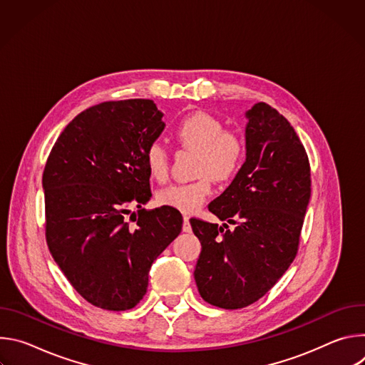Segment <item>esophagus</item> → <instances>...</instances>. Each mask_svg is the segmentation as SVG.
<instances>
[{
    "instance_id": "obj_1",
    "label": "esophagus",
    "mask_w": 365,
    "mask_h": 365,
    "mask_svg": "<svg viewBox=\"0 0 365 365\" xmlns=\"http://www.w3.org/2000/svg\"><path fill=\"white\" fill-rule=\"evenodd\" d=\"M189 218L187 215H183V232H190L192 231V227H190V222H189Z\"/></svg>"
}]
</instances>
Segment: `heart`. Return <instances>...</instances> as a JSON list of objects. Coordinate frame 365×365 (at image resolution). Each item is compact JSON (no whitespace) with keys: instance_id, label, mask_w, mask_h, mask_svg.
<instances>
[{"instance_id":"obj_1","label":"heart","mask_w":365,"mask_h":365,"mask_svg":"<svg viewBox=\"0 0 365 365\" xmlns=\"http://www.w3.org/2000/svg\"><path fill=\"white\" fill-rule=\"evenodd\" d=\"M173 138L185 150L196 153L189 183H176L158 192V202L180 212H193L212 193V180L232 179L244 165L247 145L237 131L225 130L224 123L207 113H195L180 120ZM150 178L163 183L169 178V154L160 143H151L144 153Z\"/></svg>"}]
</instances>
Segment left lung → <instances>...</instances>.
Here are the masks:
<instances>
[{"label":"left lung","mask_w":365,"mask_h":365,"mask_svg":"<svg viewBox=\"0 0 365 365\" xmlns=\"http://www.w3.org/2000/svg\"><path fill=\"white\" fill-rule=\"evenodd\" d=\"M247 159L207 210L224 224L190 220L202 250L195 282L202 299L241 309L263 297L299 250L310 199V165L290 123L266 102L247 111Z\"/></svg>","instance_id":"8db88e82"}]
</instances>
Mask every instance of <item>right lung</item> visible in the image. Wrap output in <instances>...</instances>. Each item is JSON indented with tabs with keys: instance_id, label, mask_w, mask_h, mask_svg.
Returning <instances> with one entry per match:
<instances>
[{
	"instance_id": "right-lung-1",
	"label": "right lung",
	"mask_w": 365,
	"mask_h": 365,
	"mask_svg": "<svg viewBox=\"0 0 365 365\" xmlns=\"http://www.w3.org/2000/svg\"><path fill=\"white\" fill-rule=\"evenodd\" d=\"M162 117L151 99L101 102L66 125L44 166L47 247L73 289L101 309L140 303L153 262L182 231L175 207H141L151 196L144 153L162 134Z\"/></svg>"
}]
</instances>
